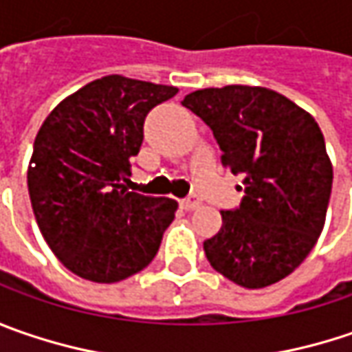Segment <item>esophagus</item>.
I'll return each mask as SVG.
<instances>
[{
  "label": "esophagus",
  "instance_id": "34e87169",
  "mask_svg": "<svg viewBox=\"0 0 352 352\" xmlns=\"http://www.w3.org/2000/svg\"><path fill=\"white\" fill-rule=\"evenodd\" d=\"M199 205H201V201L195 199V197H187V199L181 201V208H185V210H192V208H197Z\"/></svg>",
  "mask_w": 352,
  "mask_h": 352
}]
</instances>
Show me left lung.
<instances>
[{
	"label": "left lung",
	"instance_id": "1",
	"mask_svg": "<svg viewBox=\"0 0 352 352\" xmlns=\"http://www.w3.org/2000/svg\"><path fill=\"white\" fill-rule=\"evenodd\" d=\"M212 130L244 197L221 210L206 260L248 289L289 276L311 252L327 214L333 165L314 116L262 86L203 88L181 102Z\"/></svg>",
	"mask_w": 352,
	"mask_h": 352
}]
</instances>
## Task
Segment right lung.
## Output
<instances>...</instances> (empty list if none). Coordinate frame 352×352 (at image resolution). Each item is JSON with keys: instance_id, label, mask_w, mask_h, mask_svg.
Listing matches in <instances>:
<instances>
[{"instance_id": "obj_1", "label": "right lung", "mask_w": 352, "mask_h": 352, "mask_svg": "<svg viewBox=\"0 0 352 352\" xmlns=\"http://www.w3.org/2000/svg\"><path fill=\"white\" fill-rule=\"evenodd\" d=\"M175 86L110 74L65 98L38 130L27 187L41 234L72 274L114 283L160 250L177 201L128 191L151 108Z\"/></svg>"}]
</instances>
